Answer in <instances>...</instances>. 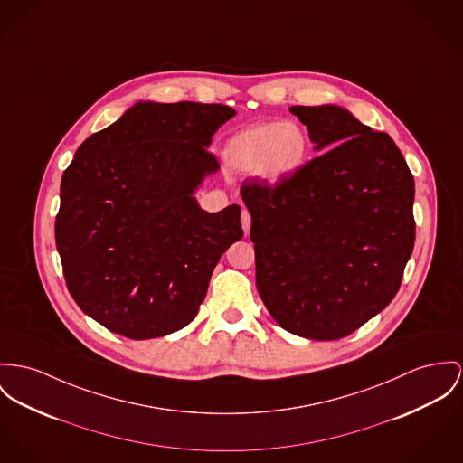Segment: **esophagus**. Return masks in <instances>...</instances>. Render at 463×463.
<instances>
[{
  "label": "esophagus",
  "instance_id": "esophagus-1",
  "mask_svg": "<svg viewBox=\"0 0 463 463\" xmlns=\"http://www.w3.org/2000/svg\"><path fill=\"white\" fill-rule=\"evenodd\" d=\"M241 225H243L245 234H249L250 225H251V218H250V213L247 210H243V213H241Z\"/></svg>",
  "mask_w": 463,
  "mask_h": 463
}]
</instances>
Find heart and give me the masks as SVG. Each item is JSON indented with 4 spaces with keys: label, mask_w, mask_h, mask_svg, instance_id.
Returning <instances> with one entry per match:
<instances>
[{
    "label": "heart",
    "mask_w": 463,
    "mask_h": 463,
    "mask_svg": "<svg viewBox=\"0 0 463 463\" xmlns=\"http://www.w3.org/2000/svg\"><path fill=\"white\" fill-rule=\"evenodd\" d=\"M310 139L296 121L259 123L238 132L223 151L231 171L282 181L296 175L307 162Z\"/></svg>",
    "instance_id": "b5f03b06"
}]
</instances>
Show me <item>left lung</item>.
<instances>
[{
    "label": "left lung",
    "mask_w": 463,
    "mask_h": 463,
    "mask_svg": "<svg viewBox=\"0 0 463 463\" xmlns=\"http://www.w3.org/2000/svg\"><path fill=\"white\" fill-rule=\"evenodd\" d=\"M317 158L241 186L255 284L292 335L338 340L383 312L414 249V178L392 137L344 107L294 106Z\"/></svg>",
    "instance_id": "left-lung-1"
}]
</instances>
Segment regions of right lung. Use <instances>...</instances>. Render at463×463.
Instances as JSON below:
<instances>
[{"mask_svg":"<svg viewBox=\"0 0 463 463\" xmlns=\"http://www.w3.org/2000/svg\"><path fill=\"white\" fill-rule=\"evenodd\" d=\"M236 110L137 102L79 146L61 178L56 249L79 308L132 340L188 326L222 253L243 236L241 208L201 210L220 169L206 149Z\"/></svg>","mask_w":463,"mask_h":463,"instance_id":"right-lung-1","label":"right lung"}]
</instances>
